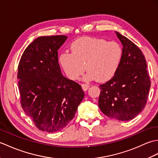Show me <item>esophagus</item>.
Wrapping results in <instances>:
<instances>
[{"mask_svg": "<svg viewBox=\"0 0 158 158\" xmlns=\"http://www.w3.org/2000/svg\"><path fill=\"white\" fill-rule=\"evenodd\" d=\"M81 87H82V89L83 91H87L89 88V85L85 84V83H83V84H81Z\"/></svg>", "mask_w": 158, "mask_h": 158, "instance_id": "esophagus-1", "label": "esophagus"}]
</instances>
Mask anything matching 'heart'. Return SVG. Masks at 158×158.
<instances>
[{
	"label": "heart",
	"mask_w": 158,
	"mask_h": 158,
	"mask_svg": "<svg viewBox=\"0 0 158 158\" xmlns=\"http://www.w3.org/2000/svg\"><path fill=\"white\" fill-rule=\"evenodd\" d=\"M71 52H62L59 62L66 76L76 80L84 72L85 81L97 79L105 82L112 79L118 70L123 58V49L118 43L105 39L83 37L74 41Z\"/></svg>",
	"instance_id": "heart-1"
}]
</instances>
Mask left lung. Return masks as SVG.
<instances>
[{
    "label": "left lung",
    "instance_id": "8db88e82",
    "mask_svg": "<svg viewBox=\"0 0 158 158\" xmlns=\"http://www.w3.org/2000/svg\"><path fill=\"white\" fill-rule=\"evenodd\" d=\"M123 45V58L112 79L100 85L98 106L109 117L128 121L145 108L151 81L145 56L138 47L115 32Z\"/></svg>",
    "mask_w": 158,
    "mask_h": 158
}]
</instances>
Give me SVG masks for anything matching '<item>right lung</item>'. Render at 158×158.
Wrapping results in <instances>:
<instances>
[{"instance_id": "add662e5", "label": "right lung", "mask_w": 158, "mask_h": 158, "mask_svg": "<svg viewBox=\"0 0 158 158\" xmlns=\"http://www.w3.org/2000/svg\"><path fill=\"white\" fill-rule=\"evenodd\" d=\"M64 35L40 36L19 60L18 87L23 111L47 132L62 130L71 121L83 99L81 86L62 75L58 50Z\"/></svg>"}]
</instances>
